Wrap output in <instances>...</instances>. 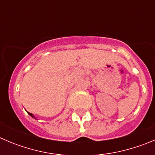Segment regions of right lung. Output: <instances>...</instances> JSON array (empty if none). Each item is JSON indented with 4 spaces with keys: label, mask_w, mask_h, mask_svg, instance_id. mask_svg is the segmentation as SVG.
I'll use <instances>...</instances> for the list:
<instances>
[{
    "label": "right lung",
    "mask_w": 155,
    "mask_h": 155,
    "mask_svg": "<svg viewBox=\"0 0 155 155\" xmlns=\"http://www.w3.org/2000/svg\"><path fill=\"white\" fill-rule=\"evenodd\" d=\"M27 113H28V114H29V115H30V116H32V118H34V119H36V117H35V116H33V114H32V113H29V112H27Z\"/></svg>",
    "instance_id": "add662e5"
}]
</instances>
